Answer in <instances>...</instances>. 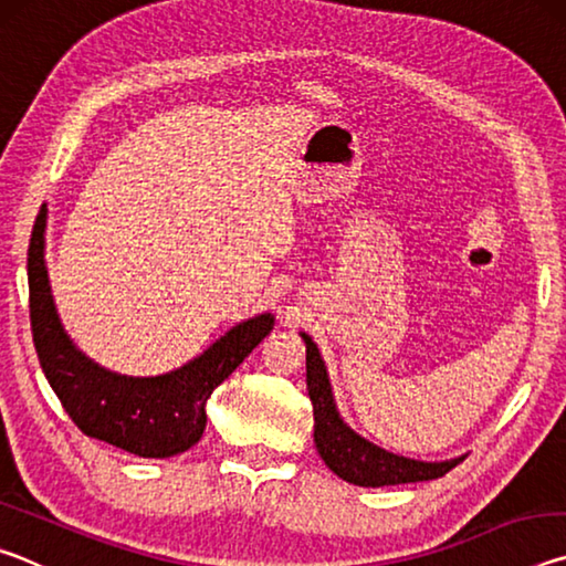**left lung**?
I'll return each instance as SVG.
<instances>
[{
	"label": "left lung",
	"instance_id": "left-lung-1",
	"mask_svg": "<svg viewBox=\"0 0 566 566\" xmlns=\"http://www.w3.org/2000/svg\"><path fill=\"white\" fill-rule=\"evenodd\" d=\"M300 337L306 344V391H310L314 409V444H317L324 464L344 482L357 486L429 482V479L444 476L449 469L462 462L464 454L442 459V462H421V459L389 452L354 432L342 419L337 401H334L332 381L317 344L304 332H300Z\"/></svg>",
	"mask_w": 566,
	"mask_h": 566
}]
</instances>
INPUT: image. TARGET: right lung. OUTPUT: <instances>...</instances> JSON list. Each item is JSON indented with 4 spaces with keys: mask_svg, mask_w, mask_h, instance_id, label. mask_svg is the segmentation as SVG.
I'll return each mask as SVG.
<instances>
[{
    "mask_svg": "<svg viewBox=\"0 0 566 566\" xmlns=\"http://www.w3.org/2000/svg\"><path fill=\"white\" fill-rule=\"evenodd\" d=\"M46 205L30 242V319L42 371L66 415L92 439L124 452L165 459L187 452L205 434L207 399L247 354L274 329L264 312L234 324L181 367L157 377H129L90 359L62 327L44 262Z\"/></svg>",
    "mask_w": 566,
    "mask_h": 566,
    "instance_id": "1",
    "label": "right lung"
}]
</instances>
